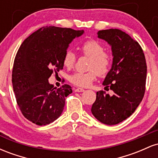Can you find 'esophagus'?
<instances>
[{
	"label": "esophagus",
	"instance_id": "1",
	"mask_svg": "<svg viewBox=\"0 0 158 158\" xmlns=\"http://www.w3.org/2000/svg\"><path fill=\"white\" fill-rule=\"evenodd\" d=\"M75 91L76 92H83V91H85V90L83 89V88H77V89H75Z\"/></svg>",
	"mask_w": 158,
	"mask_h": 158
}]
</instances>
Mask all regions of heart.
Instances as JSON below:
<instances>
[{
    "instance_id": "1",
    "label": "heart",
    "mask_w": 158,
    "mask_h": 158,
    "mask_svg": "<svg viewBox=\"0 0 158 158\" xmlns=\"http://www.w3.org/2000/svg\"><path fill=\"white\" fill-rule=\"evenodd\" d=\"M83 54L91 59L90 61L88 72H77L70 76V81L73 85L86 88L95 80L97 74L104 77L110 71L112 64L111 56L106 51V48L96 40H88L81 46ZM75 53L71 50L65 52L63 57V64L68 69L73 68L76 63Z\"/></svg>"
}]
</instances>
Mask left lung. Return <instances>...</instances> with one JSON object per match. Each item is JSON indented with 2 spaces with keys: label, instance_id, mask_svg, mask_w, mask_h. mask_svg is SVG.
I'll list each match as a JSON object with an SVG mask.
<instances>
[{
  "label": "left lung",
  "instance_id": "left-lung-1",
  "mask_svg": "<svg viewBox=\"0 0 158 158\" xmlns=\"http://www.w3.org/2000/svg\"><path fill=\"white\" fill-rule=\"evenodd\" d=\"M97 35L111 46L113 63L102 85L114 94L97 92L91 112L99 122L113 126L129 117L142 101L147 66L140 45L125 32L109 29Z\"/></svg>",
  "mask_w": 158,
  "mask_h": 158
}]
</instances>
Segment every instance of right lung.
<instances>
[{"label":"right lung","mask_w":158,"mask_h":158,"mask_svg":"<svg viewBox=\"0 0 158 158\" xmlns=\"http://www.w3.org/2000/svg\"><path fill=\"white\" fill-rule=\"evenodd\" d=\"M83 33L84 30L47 26L21 44L14 61L12 81L18 106L30 122L45 126L60 117L71 87L53 88L48 79L54 71L62 70L69 44Z\"/></svg>","instance_id":"1"}]
</instances>
